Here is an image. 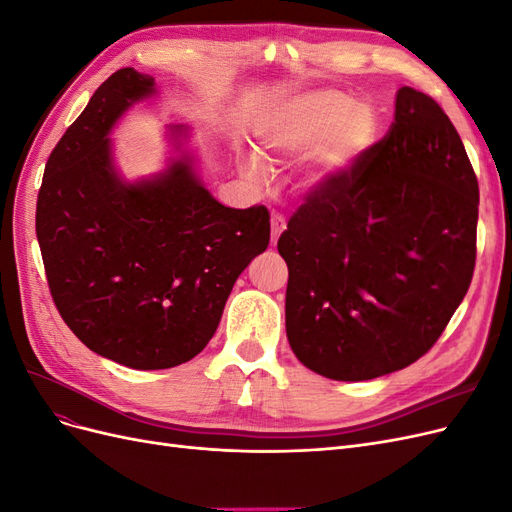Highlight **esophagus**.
Returning <instances> with one entry per match:
<instances>
[{
	"instance_id": "34e87169",
	"label": "esophagus",
	"mask_w": 512,
	"mask_h": 512,
	"mask_svg": "<svg viewBox=\"0 0 512 512\" xmlns=\"http://www.w3.org/2000/svg\"><path fill=\"white\" fill-rule=\"evenodd\" d=\"M286 230V218L282 213H271V243L275 245L282 232Z\"/></svg>"
}]
</instances>
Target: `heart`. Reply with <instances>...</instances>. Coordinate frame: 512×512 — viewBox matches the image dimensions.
I'll use <instances>...</instances> for the list:
<instances>
[{
    "mask_svg": "<svg viewBox=\"0 0 512 512\" xmlns=\"http://www.w3.org/2000/svg\"><path fill=\"white\" fill-rule=\"evenodd\" d=\"M258 149L267 160L307 157L312 183L344 173L378 136L374 108L352 102L342 91L322 89L275 104L258 123ZM250 175L260 177L262 166L250 162Z\"/></svg>",
    "mask_w": 512,
    "mask_h": 512,
    "instance_id": "b5f03b06",
    "label": "heart"
}]
</instances>
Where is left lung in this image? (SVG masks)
I'll return each instance as SVG.
<instances>
[{"instance_id":"1","label":"left lung","mask_w":512,"mask_h":512,"mask_svg":"<svg viewBox=\"0 0 512 512\" xmlns=\"http://www.w3.org/2000/svg\"><path fill=\"white\" fill-rule=\"evenodd\" d=\"M476 222L478 181L455 126L401 87L391 130L322 181L277 241L297 359L344 382L421 359L470 288Z\"/></svg>"}]
</instances>
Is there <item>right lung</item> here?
Returning a JSON list of instances; mask_svg holds the SVG:
<instances>
[{"label":"right lung","instance_id":"right-lung-1","mask_svg":"<svg viewBox=\"0 0 512 512\" xmlns=\"http://www.w3.org/2000/svg\"><path fill=\"white\" fill-rule=\"evenodd\" d=\"M156 81L121 68L98 87L44 168L36 235L57 312L96 354L132 369H168L203 350L228 294L267 250L262 205L230 209L203 188L192 156L128 183L108 132ZM175 149L188 128L170 126Z\"/></svg>","mask_w":512,"mask_h":512}]
</instances>
